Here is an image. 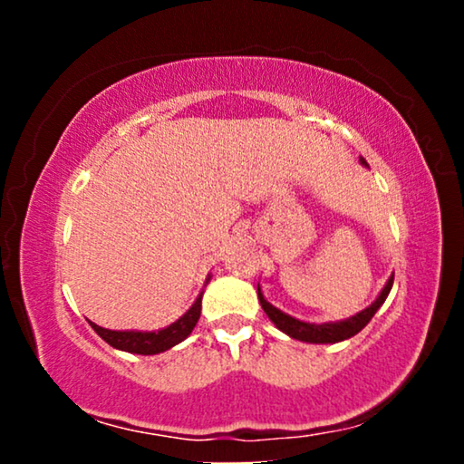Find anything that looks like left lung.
Returning a JSON list of instances; mask_svg holds the SVG:
<instances>
[{
    "label": "left lung",
    "mask_w": 464,
    "mask_h": 464,
    "mask_svg": "<svg viewBox=\"0 0 464 464\" xmlns=\"http://www.w3.org/2000/svg\"><path fill=\"white\" fill-rule=\"evenodd\" d=\"M359 162L363 164V167H367L365 158H359ZM392 281H395V275H391V278L384 285V289L380 291V295L365 310H361V313L351 316V319L335 321V323H306V321L295 319V316H291L287 313H283V310H278L276 306H272V304L264 297L259 285H257V297H259V304H262L264 313L268 314V319L275 323L283 334H287L289 338L300 340V342H310V344H335V342L348 340L353 338V335H357L361 329L372 321V316L378 313V308L382 306L386 297H389Z\"/></svg>",
    "instance_id": "8db88e82"
}]
</instances>
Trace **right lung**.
I'll use <instances>...</instances> for the list:
<instances>
[{"label":"right lung","mask_w":464,"mask_h":464,"mask_svg":"<svg viewBox=\"0 0 464 464\" xmlns=\"http://www.w3.org/2000/svg\"><path fill=\"white\" fill-rule=\"evenodd\" d=\"M207 276V283H208ZM200 308H202V291L196 297V302L189 306V310L183 316H179L175 323H170L169 327L158 329V332H135V329H126V332H113V329L99 327L97 323H91V327L103 338L107 344L118 348V351L132 353V354H158L169 351L175 344H179L192 334L196 323L200 319Z\"/></svg>","instance_id":"obj_1"}]
</instances>
